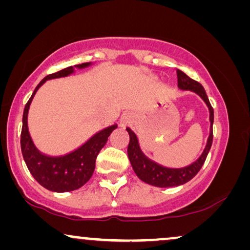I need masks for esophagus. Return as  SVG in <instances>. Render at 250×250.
<instances>
[{"instance_id":"1","label":"esophagus","mask_w":250,"mask_h":250,"mask_svg":"<svg viewBox=\"0 0 250 250\" xmlns=\"http://www.w3.org/2000/svg\"><path fill=\"white\" fill-rule=\"evenodd\" d=\"M131 121H132L131 115H130L129 113H125L120 119V125H121V126H125V125L131 124Z\"/></svg>"}]
</instances>
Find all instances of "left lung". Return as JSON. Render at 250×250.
<instances>
[{
    "label": "left lung",
    "mask_w": 250,
    "mask_h": 250,
    "mask_svg": "<svg viewBox=\"0 0 250 250\" xmlns=\"http://www.w3.org/2000/svg\"><path fill=\"white\" fill-rule=\"evenodd\" d=\"M178 76V87L184 90L194 91L197 95L202 97V100L205 102L209 111V136L207 138V143L205 148H204L202 155L197 159L194 163L187 165L185 167L172 168L165 167L156 162L149 160L143 150L140 149L138 138L136 133L130 128H126V131L129 133L130 140L128 145V157L131 167L135 171L140 180L146 182V184L155 186V187L167 188V187H177V186L184 185L189 180H191L195 175L198 173V171L202 168L204 162H205L207 154H208L210 146L213 142V121H214V111L212 105H210L208 97H207L206 91L204 87L198 82L192 80L191 78L182 72L181 70H177Z\"/></svg>",
    "instance_id": "1"
}]
</instances>
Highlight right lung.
I'll return each mask as SVG.
<instances>
[{"mask_svg":"<svg viewBox=\"0 0 250 250\" xmlns=\"http://www.w3.org/2000/svg\"><path fill=\"white\" fill-rule=\"evenodd\" d=\"M91 64L90 62L82 63L75 66H69L52 75H48L38 83L33 95L27 102L22 115V129H21V153L26 162L28 170L38 184L54 192H66L79 189L89 180L95 170V162L100 150L103 148L117 125L106 126L94 136L78 148L65 155L48 156L45 155L35 146L28 130V111L31 101L38 88L50 79L68 77L75 72V68L83 69Z\"/></svg>","mask_w":250,"mask_h":250,"instance_id":"add662e5","label":"right lung"}]
</instances>
